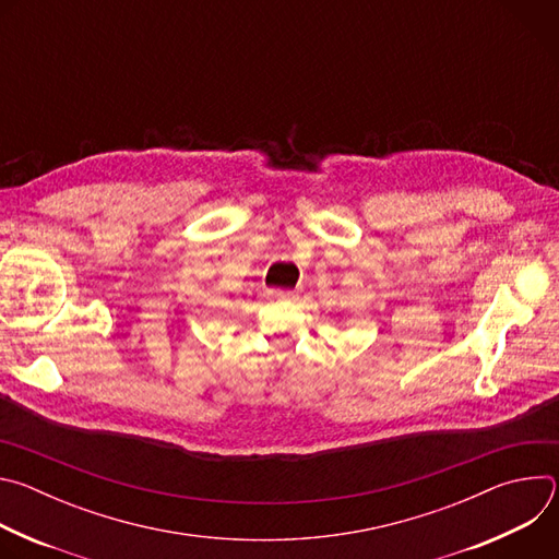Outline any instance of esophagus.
<instances>
[{
  "label": "esophagus",
  "instance_id": "34e87169",
  "mask_svg": "<svg viewBox=\"0 0 559 559\" xmlns=\"http://www.w3.org/2000/svg\"><path fill=\"white\" fill-rule=\"evenodd\" d=\"M274 298H283V300H289V298H296L298 292L296 289H272L270 292Z\"/></svg>",
  "mask_w": 559,
  "mask_h": 559
}]
</instances>
